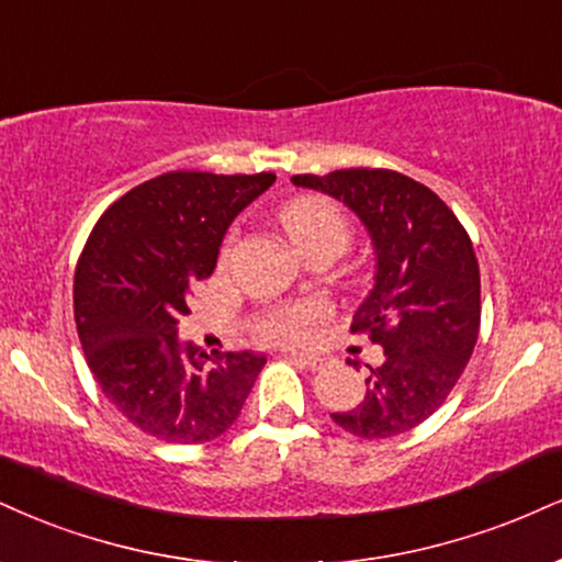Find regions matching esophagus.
<instances>
[{"label":"esophagus","instance_id":"1","mask_svg":"<svg viewBox=\"0 0 562 562\" xmlns=\"http://www.w3.org/2000/svg\"><path fill=\"white\" fill-rule=\"evenodd\" d=\"M288 358V361H293V363H301V367H306V369H319L322 367V358L319 356H306V353H295V350H285V353H282Z\"/></svg>","mask_w":562,"mask_h":562}]
</instances>
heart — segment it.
Returning <instances> with one entry per match:
<instances>
[{"label": "heart", "instance_id": "obj_1", "mask_svg": "<svg viewBox=\"0 0 562 562\" xmlns=\"http://www.w3.org/2000/svg\"><path fill=\"white\" fill-rule=\"evenodd\" d=\"M282 225H285L290 240L301 248L303 254L316 251V248H337L346 251L350 240V225L346 214L337 209L333 201L324 195H299V199L288 201L280 212ZM324 316L319 303H290L267 311L254 324L256 337L267 342H295L314 327Z\"/></svg>", "mask_w": 562, "mask_h": 562}]
</instances>
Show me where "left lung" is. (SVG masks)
Masks as SVG:
<instances>
[{"label": "left lung", "instance_id": "1", "mask_svg": "<svg viewBox=\"0 0 562 562\" xmlns=\"http://www.w3.org/2000/svg\"><path fill=\"white\" fill-rule=\"evenodd\" d=\"M293 182L353 209L376 251L374 290L350 333L382 346L384 361L369 367L363 401L333 422L361 439L403 435L448 401L474 353L482 277L469 233L435 191L403 172L350 167Z\"/></svg>", "mask_w": 562, "mask_h": 562}]
</instances>
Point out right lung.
<instances>
[{
    "label": "right lung",
    "mask_w": 562,
    "mask_h": 562,
    "mask_svg": "<svg viewBox=\"0 0 562 562\" xmlns=\"http://www.w3.org/2000/svg\"><path fill=\"white\" fill-rule=\"evenodd\" d=\"M274 172L175 170L120 195L88 235L72 282L76 327L99 390L133 427L175 445L225 435L267 358L178 342L195 282L216 267L229 222Z\"/></svg>",
    "instance_id": "add662e5"
}]
</instances>
